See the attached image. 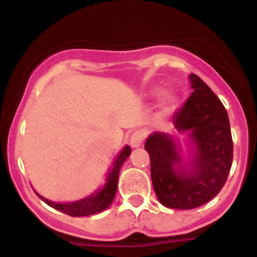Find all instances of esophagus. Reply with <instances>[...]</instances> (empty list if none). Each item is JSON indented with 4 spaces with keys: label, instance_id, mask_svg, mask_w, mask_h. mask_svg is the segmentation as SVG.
<instances>
[{
    "label": "esophagus",
    "instance_id": "obj_1",
    "mask_svg": "<svg viewBox=\"0 0 257 257\" xmlns=\"http://www.w3.org/2000/svg\"><path fill=\"white\" fill-rule=\"evenodd\" d=\"M146 134L143 131H137L132 134L131 137V146L132 147H140L143 145V143L145 141Z\"/></svg>",
    "mask_w": 257,
    "mask_h": 257
}]
</instances>
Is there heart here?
<instances>
[{"label":"heart","instance_id":"heart-1","mask_svg":"<svg viewBox=\"0 0 257 257\" xmlns=\"http://www.w3.org/2000/svg\"><path fill=\"white\" fill-rule=\"evenodd\" d=\"M173 102H174L173 96L170 95V94H166V95H164V98H163V106H164V110H166V111H169L170 108H172Z\"/></svg>","mask_w":257,"mask_h":257}]
</instances>
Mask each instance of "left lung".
Listing matches in <instances>:
<instances>
[{
	"mask_svg": "<svg viewBox=\"0 0 257 257\" xmlns=\"http://www.w3.org/2000/svg\"><path fill=\"white\" fill-rule=\"evenodd\" d=\"M190 79L192 94L173 118L179 132H190L196 146L190 173L180 167L181 158L169 135L155 133L145 144L156 196L164 206L173 209H194L213 199L226 184L233 161L225 106L202 78L191 73Z\"/></svg>",
	"mask_w": 257,
	"mask_h": 257,
	"instance_id": "1",
	"label": "left lung"
}]
</instances>
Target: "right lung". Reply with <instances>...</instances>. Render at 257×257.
I'll return each instance as SVG.
<instances>
[{"label":"right lung","instance_id":"1","mask_svg":"<svg viewBox=\"0 0 257 257\" xmlns=\"http://www.w3.org/2000/svg\"><path fill=\"white\" fill-rule=\"evenodd\" d=\"M131 152L132 150L129 146H125L124 149H123V151L119 153V156L117 157L116 161H114L112 170L108 173L107 181H106L104 188H102L101 191H99V192H95L94 194H91V196L87 197V198L78 200V202L61 204V203L51 202V200L46 199L44 197L40 196L38 193L36 194L44 203H46V204L57 209V210L61 211V213L70 215V216H87V215L100 213V211L108 208V205H110L112 200H113V197L117 191V182H118V174L120 167H122L123 162L129 157Z\"/></svg>","mask_w":257,"mask_h":257}]
</instances>
